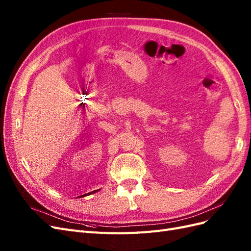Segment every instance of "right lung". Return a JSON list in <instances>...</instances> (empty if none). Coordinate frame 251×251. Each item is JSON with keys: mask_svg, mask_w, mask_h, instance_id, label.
I'll list each match as a JSON object with an SVG mask.
<instances>
[{"mask_svg": "<svg viewBox=\"0 0 251 251\" xmlns=\"http://www.w3.org/2000/svg\"><path fill=\"white\" fill-rule=\"evenodd\" d=\"M97 191H94V192H92V193H96ZM92 193H89V194H86V195H82V196H80V197H85V196H89L90 194H92Z\"/></svg>", "mask_w": 251, "mask_h": 251, "instance_id": "right-lung-1", "label": "right lung"}]
</instances>
